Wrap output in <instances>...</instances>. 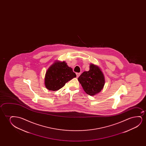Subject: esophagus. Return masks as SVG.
I'll return each mask as SVG.
<instances>
[{"instance_id": "1", "label": "esophagus", "mask_w": 146, "mask_h": 146, "mask_svg": "<svg viewBox=\"0 0 146 146\" xmlns=\"http://www.w3.org/2000/svg\"><path fill=\"white\" fill-rule=\"evenodd\" d=\"M81 73H76V76H77V78H78L79 76L80 75Z\"/></svg>"}]
</instances>
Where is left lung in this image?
<instances>
[{
  "label": "left lung",
  "instance_id": "left-lung-1",
  "mask_svg": "<svg viewBox=\"0 0 146 146\" xmlns=\"http://www.w3.org/2000/svg\"><path fill=\"white\" fill-rule=\"evenodd\" d=\"M85 92L90 96L98 94L105 84L104 75L98 66L91 64L90 69L85 71L78 79Z\"/></svg>",
  "mask_w": 146,
  "mask_h": 146
}]
</instances>
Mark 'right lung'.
<instances>
[{"instance_id":"1","label":"right lung","mask_w":146,"mask_h":146,"mask_svg":"<svg viewBox=\"0 0 146 146\" xmlns=\"http://www.w3.org/2000/svg\"><path fill=\"white\" fill-rule=\"evenodd\" d=\"M72 69L66 62H56L48 68L45 77V85L48 90H59L67 82L76 77Z\"/></svg>"}]
</instances>
